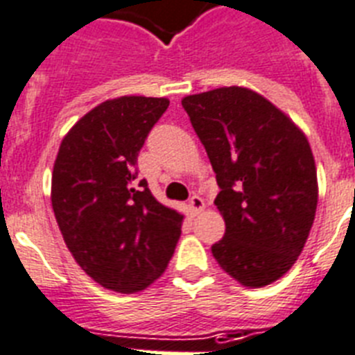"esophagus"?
<instances>
[{
	"mask_svg": "<svg viewBox=\"0 0 355 355\" xmlns=\"http://www.w3.org/2000/svg\"><path fill=\"white\" fill-rule=\"evenodd\" d=\"M189 209H190V212L192 214H199L201 212V210L205 209V201H203V198H199V196H192V198L189 199Z\"/></svg>",
	"mask_w": 355,
	"mask_h": 355,
	"instance_id": "esophagus-1",
	"label": "esophagus"
}]
</instances>
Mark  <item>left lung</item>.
<instances>
[{
	"mask_svg": "<svg viewBox=\"0 0 355 355\" xmlns=\"http://www.w3.org/2000/svg\"><path fill=\"white\" fill-rule=\"evenodd\" d=\"M210 159L225 236L212 254L241 285H270L292 268L318 209L309 139L254 90L221 87L181 101Z\"/></svg>",
	"mask_w": 355,
	"mask_h": 355,
	"instance_id": "obj_1",
	"label": "left lung"
}]
</instances>
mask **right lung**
I'll use <instances>...</instances> for the list:
<instances>
[{
	"label": "right lung",
	"mask_w": 355,
	"mask_h": 355,
	"mask_svg": "<svg viewBox=\"0 0 355 355\" xmlns=\"http://www.w3.org/2000/svg\"><path fill=\"white\" fill-rule=\"evenodd\" d=\"M168 103L103 101L70 128L54 163L52 209L67 247L96 283L121 294L154 283L181 236L183 216L137 181L139 150Z\"/></svg>",
	"instance_id": "1"
}]
</instances>
